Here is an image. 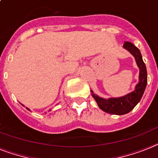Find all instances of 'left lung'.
<instances>
[{
	"label": "left lung",
	"mask_w": 158,
	"mask_h": 158,
	"mask_svg": "<svg viewBox=\"0 0 158 158\" xmlns=\"http://www.w3.org/2000/svg\"><path fill=\"white\" fill-rule=\"evenodd\" d=\"M123 48L128 50L134 56L137 65L139 68V83H137V85H135L134 90L123 96L111 97L108 99L100 97L96 94H94L93 90H90L91 96L95 99L101 110L106 113L117 115H122L129 113L137 106V104L140 101L143 95L148 83L146 65L143 62L141 52L139 48L130 42H124Z\"/></svg>",
	"instance_id": "obj_1"
}]
</instances>
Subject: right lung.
Masks as SVG:
<instances>
[{
    "mask_svg": "<svg viewBox=\"0 0 158 158\" xmlns=\"http://www.w3.org/2000/svg\"><path fill=\"white\" fill-rule=\"evenodd\" d=\"M22 106H23V105H22ZM27 109H28V110H29V108H27Z\"/></svg>",
    "mask_w": 158,
    "mask_h": 158,
    "instance_id": "1",
    "label": "right lung"
}]
</instances>
